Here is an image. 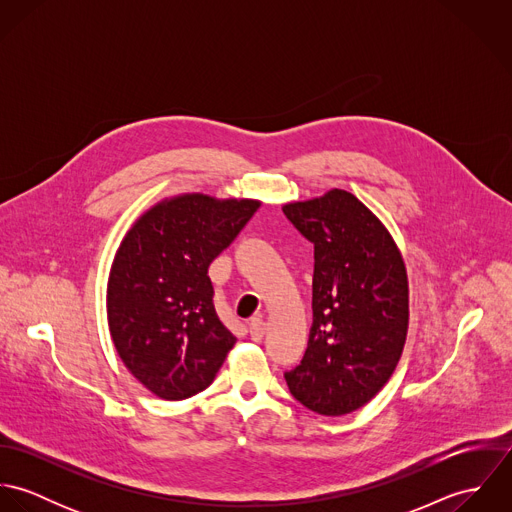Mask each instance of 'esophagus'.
<instances>
[{
    "mask_svg": "<svg viewBox=\"0 0 512 512\" xmlns=\"http://www.w3.org/2000/svg\"><path fill=\"white\" fill-rule=\"evenodd\" d=\"M264 333H266V321L260 315L252 317L250 319V337H252V341H262Z\"/></svg>",
    "mask_w": 512,
    "mask_h": 512,
    "instance_id": "1",
    "label": "esophagus"
}]
</instances>
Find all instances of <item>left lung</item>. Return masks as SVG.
<instances>
[{
	"mask_svg": "<svg viewBox=\"0 0 512 512\" xmlns=\"http://www.w3.org/2000/svg\"><path fill=\"white\" fill-rule=\"evenodd\" d=\"M315 248L313 323L301 363L286 372L293 398L321 416L370 402L400 361L408 333L402 254L365 205L343 189L284 205Z\"/></svg>",
	"mask_w": 512,
	"mask_h": 512,
	"instance_id": "1",
	"label": "left lung"
}]
</instances>
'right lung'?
Listing matches in <instances>:
<instances>
[{
  "label": "right lung",
  "instance_id": "right-lung-1",
  "mask_svg": "<svg viewBox=\"0 0 512 512\" xmlns=\"http://www.w3.org/2000/svg\"><path fill=\"white\" fill-rule=\"evenodd\" d=\"M258 207L185 193L153 205L126 232L108 278V327L122 363L155 396L199 394L234 347L207 272Z\"/></svg>",
  "mask_w": 512,
  "mask_h": 512
}]
</instances>
